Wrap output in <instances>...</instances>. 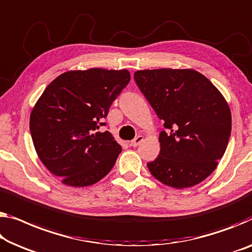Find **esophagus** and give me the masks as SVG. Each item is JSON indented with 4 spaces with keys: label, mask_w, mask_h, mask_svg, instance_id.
Segmentation results:
<instances>
[{
    "label": "esophagus",
    "mask_w": 252,
    "mask_h": 252,
    "mask_svg": "<svg viewBox=\"0 0 252 252\" xmlns=\"http://www.w3.org/2000/svg\"><path fill=\"white\" fill-rule=\"evenodd\" d=\"M144 140V137L142 136H138V137H136L133 139V140H131L130 141V146L131 147H137V146L140 144V142Z\"/></svg>",
    "instance_id": "1"
}]
</instances>
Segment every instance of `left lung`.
I'll list each match as a JSON object with an SVG mask.
<instances>
[{
	"mask_svg": "<svg viewBox=\"0 0 252 252\" xmlns=\"http://www.w3.org/2000/svg\"><path fill=\"white\" fill-rule=\"evenodd\" d=\"M133 77L166 129L159 133V155L147 163L149 172L176 189L202 182L215 171L231 136L224 96L192 69L139 70Z\"/></svg>",
	"mask_w": 252,
	"mask_h": 252,
	"instance_id": "1",
	"label": "left lung"
}]
</instances>
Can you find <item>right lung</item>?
<instances>
[{"mask_svg":"<svg viewBox=\"0 0 252 252\" xmlns=\"http://www.w3.org/2000/svg\"><path fill=\"white\" fill-rule=\"evenodd\" d=\"M129 81L127 70H71L55 78L36 102L29 122L33 146L63 185L92 186L114 166L121 146L99 127Z\"/></svg>","mask_w":252,"mask_h":252,"instance_id":"add662e5","label":"right lung"}]
</instances>
